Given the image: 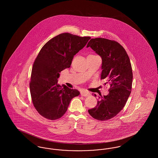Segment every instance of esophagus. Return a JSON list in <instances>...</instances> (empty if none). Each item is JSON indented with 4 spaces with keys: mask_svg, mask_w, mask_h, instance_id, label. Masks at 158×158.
<instances>
[{
    "mask_svg": "<svg viewBox=\"0 0 158 158\" xmlns=\"http://www.w3.org/2000/svg\"><path fill=\"white\" fill-rule=\"evenodd\" d=\"M81 95L83 97H88L90 95V93L86 90H81Z\"/></svg>",
    "mask_w": 158,
    "mask_h": 158,
    "instance_id": "obj_1",
    "label": "esophagus"
}]
</instances>
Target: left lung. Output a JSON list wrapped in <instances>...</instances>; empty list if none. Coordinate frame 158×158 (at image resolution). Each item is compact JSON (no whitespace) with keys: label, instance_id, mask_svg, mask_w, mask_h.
I'll return each instance as SVG.
<instances>
[{"label":"left lung","instance_id":"obj_1","mask_svg":"<svg viewBox=\"0 0 158 158\" xmlns=\"http://www.w3.org/2000/svg\"><path fill=\"white\" fill-rule=\"evenodd\" d=\"M89 47L101 57V79H105V84L109 83L110 87L108 94L99 97L97 105L88 113L96 120L106 121L116 116L126 104L132 87L131 65L125 49L115 41L92 38Z\"/></svg>","mask_w":158,"mask_h":158}]
</instances>
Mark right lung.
I'll return each mask as SVG.
<instances>
[{
    "mask_svg": "<svg viewBox=\"0 0 158 158\" xmlns=\"http://www.w3.org/2000/svg\"><path fill=\"white\" fill-rule=\"evenodd\" d=\"M90 39L62 33L47 42L40 51L32 69L30 89L33 105L43 117L50 120L60 118L71 100L80 94L77 89L61 87L58 78Z\"/></svg>",
    "mask_w": 158,
    "mask_h": 158,
    "instance_id": "add662e5",
    "label": "right lung"
}]
</instances>
